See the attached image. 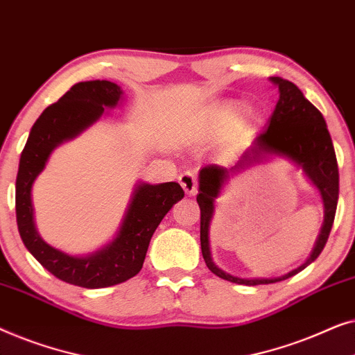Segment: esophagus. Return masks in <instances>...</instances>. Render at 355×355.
<instances>
[{"instance_id": "1", "label": "esophagus", "mask_w": 355, "mask_h": 355, "mask_svg": "<svg viewBox=\"0 0 355 355\" xmlns=\"http://www.w3.org/2000/svg\"><path fill=\"white\" fill-rule=\"evenodd\" d=\"M179 184L189 196H196L197 193V178L193 176L192 171H184L179 174Z\"/></svg>"}]
</instances>
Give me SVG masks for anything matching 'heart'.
Segmentation results:
<instances>
[{"instance_id": "1", "label": "heart", "mask_w": 355, "mask_h": 355, "mask_svg": "<svg viewBox=\"0 0 355 355\" xmlns=\"http://www.w3.org/2000/svg\"><path fill=\"white\" fill-rule=\"evenodd\" d=\"M234 114H236V108H234V106H230V108H226L225 113H223L220 121H221V123H230L231 118H232V116H234Z\"/></svg>"}]
</instances>
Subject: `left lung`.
<instances>
[{
	"label": "left lung",
	"instance_id": "8db88e82",
	"mask_svg": "<svg viewBox=\"0 0 355 355\" xmlns=\"http://www.w3.org/2000/svg\"><path fill=\"white\" fill-rule=\"evenodd\" d=\"M271 82L278 85L279 100L275 106L273 114H271L270 124L260 130L252 147L242 153L239 163L231 169L218 166V164H207L200 171V189H198L197 203L200 207V245L203 260L213 275L236 284L257 286L278 283V281L288 279L302 271L305 266L312 263L322 254L329 232H331L334 215H336L339 193L338 162L331 135L328 132L323 114L305 98L299 87L293 82L281 79V77H271ZM270 153L284 154L303 166L304 172L322 193L325 203V223L313 255L297 270H293L281 279L242 280L225 274L211 260L207 227L212 216V202L219 195L222 184L231 172L240 171L254 161H259L260 157Z\"/></svg>",
	"mask_w": 355,
	"mask_h": 355
}]
</instances>
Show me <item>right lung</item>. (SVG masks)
<instances>
[{
  "label": "right lung",
  "mask_w": 355,
  "mask_h": 355,
  "mask_svg": "<svg viewBox=\"0 0 355 355\" xmlns=\"http://www.w3.org/2000/svg\"><path fill=\"white\" fill-rule=\"evenodd\" d=\"M121 89L110 80H89L72 85L56 103L48 106L32 125L21 153L16 179V218L19 234L28 252L42 266L64 283L87 289L124 283L142 270L145 255L164 215L184 197L178 182L135 189L132 203L116 239L89 257H71L48 245L33 225L32 184L45 168L53 148L76 137L103 114L105 106H116Z\"/></svg>",
  "instance_id": "1"
}]
</instances>
